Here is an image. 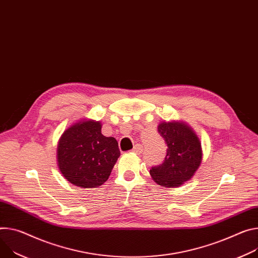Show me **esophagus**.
I'll return each instance as SVG.
<instances>
[{"label": "esophagus", "instance_id": "esophagus-1", "mask_svg": "<svg viewBox=\"0 0 258 258\" xmlns=\"http://www.w3.org/2000/svg\"><path fill=\"white\" fill-rule=\"evenodd\" d=\"M143 151V146L141 144H137L134 148H133V152L137 153V154H141Z\"/></svg>", "mask_w": 258, "mask_h": 258}]
</instances>
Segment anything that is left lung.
I'll list each match as a JSON object with an SVG mask.
<instances>
[{
    "label": "left lung",
    "instance_id": "8db88e82",
    "mask_svg": "<svg viewBox=\"0 0 258 258\" xmlns=\"http://www.w3.org/2000/svg\"><path fill=\"white\" fill-rule=\"evenodd\" d=\"M158 134L168 146L167 155L160 165L150 170L153 180L165 187H176L189 180L202 161L200 140L184 123L162 122Z\"/></svg>",
    "mask_w": 258,
    "mask_h": 258
}]
</instances>
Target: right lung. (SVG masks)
<instances>
[{
  "instance_id": "obj_1",
  "label": "right lung",
  "mask_w": 258,
  "mask_h": 258,
  "mask_svg": "<svg viewBox=\"0 0 258 258\" xmlns=\"http://www.w3.org/2000/svg\"><path fill=\"white\" fill-rule=\"evenodd\" d=\"M98 121H80L66 130L57 146L58 168L72 184L92 188L105 183L120 155L118 143L105 137Z\"/></svg>"
}]
</instances>
